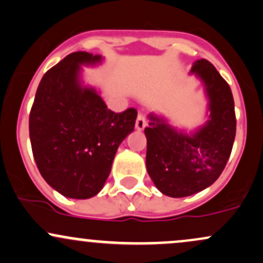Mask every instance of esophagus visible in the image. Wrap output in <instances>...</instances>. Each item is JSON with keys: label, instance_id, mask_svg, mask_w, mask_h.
<instances>
[{"label": "esophagus", "instance_id": "34e87169", "mask_svg": "<svg viewBox=\"0 0 263 263\" xmlns=\"http://www.w3.org/2000/svg\"><path fill=\"white\" fill-rule=\"evenodd\" d=\"M146 125H147L146 117L143 116L142 114H138L137 120H136V128L138 129V131H142V129L146 127Z\"/></svg>", "mask_w": 263, "mask_h": 263}]
</instances>
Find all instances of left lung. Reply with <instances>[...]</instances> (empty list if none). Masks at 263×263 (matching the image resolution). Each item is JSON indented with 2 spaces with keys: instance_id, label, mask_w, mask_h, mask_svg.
Here are the masks:
<instances>
[{
  "instance_id": "1",
  "label": "left lung",
  "mask_w": 263,
  "mask_h": 263,
  "mask_svg": "<svg viewBox=\"0 0 263 263\" xmlns=\"http://www.w3.org/2000/svg\"><path fill=\"white\" fill-rule=\"evenodd\" d=\"M190 72L203 83L209 120L187 132L151 114L145 128L147 172L163 195L175 198L195 195L220 177L236 136L235 102L229 83L204 59L193 63Z\"/></svg>"
}]
</instances>
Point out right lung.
Wrapping results in <instances>:
<instances>
[{
  "mask_svg": "<svg viewBox=\"0 0 263 263\" xmlns=\"http://www.w3.org/2000/svg\"><path fill=\"white\" fill-rule=\"evenodd\" d=\"M100 54L73 52L43 74L30 114V140L37 168L65 197L96 196L107 180L118 146L135 129L137 111L115 114L96 88L83 86L82 65Z\"/></svg>",
  "mask_w": 263,
  "mask_h": 263,
  "instance_id": "1",
  "label": "right lung"
}]
</instances>
